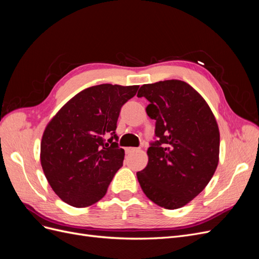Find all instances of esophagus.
<instances>
[{"mask_svg":"<svg viewBox=\"0 0 259 259\" xmlns=\"http://www.w3.org/2000/svg\"><path fill=\"white\" fill-rule=\"evenodd\" d=\"M125 151H126V153H132V152L138 151V148H133V147H128V148L125 149Z\"/></svg>","mask_w":259,"mask_h":259,"instance_id":"esophagus-1","label":"esophagus"}]
</instances>
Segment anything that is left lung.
<instances>
[{
	"mask_svg": "<svg viewBox=\"0 0 259 259\" xmlns=\"http://www.w3.org/2000/svg\"><path fill=\"white\" fill-rule=\"evenodd\" d=\"M148 116L155 120L147 166L137 173L140 187L156 205L185 206L202 192L219 161L218 124L209 106L192 86L180 80L144 84Z\"/></svg>",
	"mask_w": 259,
	"mask_h": 259,
	"instance_id": "8db88e82",
	"label": "left lung"
}]
</instances>
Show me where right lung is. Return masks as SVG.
I'll return each mask as SVG.
<instances>
[{
	"label": "right lung",
	"mask_w": 259,
	"mask_h": 259,
	"mask_svg": "<svg viewBox=\"0 0 259 259\" xmlns=\"http://www.w3.org/2000/svg\"><path fill=\"white\" fill-rule=\"evenodd\" d=\"M138 88L100 84L85 89L46 125L41 165L54 192L69 205L86 207L105 197L124 160V150L116 143L117 117ZM108 134L113 137L106 142Z\"/></svg>",
	"instance_id": "1"
}]
</instances>
